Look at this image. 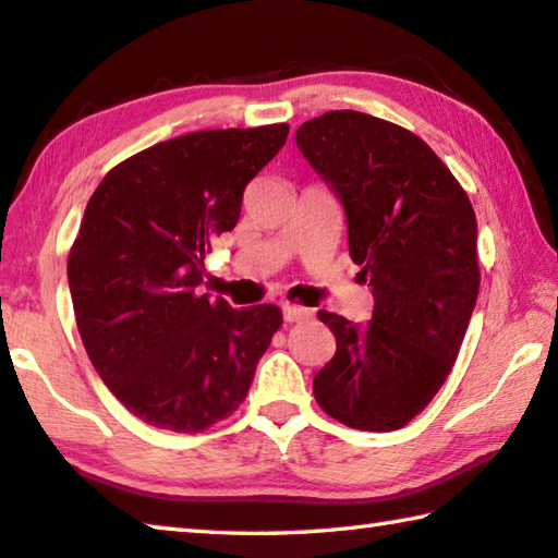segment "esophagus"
<instances>
[{"label": "esophagus", "mask_w": 558, "mask_h": 558, "mask_svg": "<svg viewBox=\"0 0 558 558\" xmlns=\"http://www.w3.org/2000/svg\"><path fill=\"white\" fill-rule=\"evenodd\" d=\"M282 317H286V322H305L312 317V312L300 305H282Z\"/></svg>", "instance_id": "1"}]
</instances>
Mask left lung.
<instances>
[{
	"mask_svg": "<svg viewBox=\"0 0 558 558\" xmlns=\"http://www.w3.org/2000/svg\"><path fill=\"white\" fill-rule=\"evenodd\" d=\"M298 148L347 211L349 253L373 290V317L319 319L337 353L314 376L329 417L392 432L449 378L478 300V227L459 180L412 131L339 109L305 121Z\"/></svg>",
	"mask_w": 558,
	"mask_h": 558,
	"instance_id": "left-lung-1",
	"label": "left lung"
}]
</instances>
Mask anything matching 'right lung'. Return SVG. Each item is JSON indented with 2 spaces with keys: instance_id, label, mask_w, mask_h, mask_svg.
<instances>
[{
  "instance_id": "1",
  "label": "right lung",
  "mask_w": 558,
  "mask_h": 558,
  "mask_svg": "<svg viewBox=\"0 0 558 558\" xmlns=\"http://www.w3.org/2000/svg\"><path fill=\"white\" fill-rule=\"evenodd\" d=\"M288 124L211 129L121 160L99 182L68 256L80 339L99 378L150 427L205 432L246 400L280 329L276 305L202 295L205 253L236 227L248 182Z\"/></svg>"
}]
</instances>
